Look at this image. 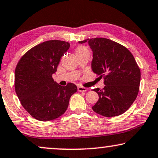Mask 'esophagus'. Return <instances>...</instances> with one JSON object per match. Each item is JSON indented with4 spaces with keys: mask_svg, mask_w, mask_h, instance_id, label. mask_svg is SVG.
Wrapping results in <instances>:
<instances>
[{
    "mask_svg": "<svg viewBox=\"0 0 158 158\" xmlns=\"http://www.w3.org/2000/svg\"><path fill=\"white\" fill-rule=\"evenodd\" d=\"M77 89H78V91L79 92H86L87 90V88H86V87H82V86H79V87H78V88H77Z\"/></svg>",
    "mask_w": 158,
    "mask_h": 158,
    "instance_id": "34e87169",
    "label": "esophagus"
}]
</instances>
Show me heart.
I'll return each mask as SVG.
<instances>
[{
	"label": "heart",
	"instance_id": "b5f03b06",
	"mask_svg": "<svg viewBox=\"0 0 158 158\" xmlns=\"http://www.w3.org/2000/svg\"><path fill=\"white\" fill-rule=\"evenodd\" d=\"M89 53V50L88 49V48L86 47V46H79L77 49H76V54L77 56L79 55L83 54V53Z\"/></svg>",
	"mask_w": 158,
	"mask_h": 158
}]
</instances>
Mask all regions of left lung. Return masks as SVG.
Listing matches in <instances>:
<instances>
[{
	"instance_id": "8db88e82",
	"label": "left lung",
	"mask_w": 158,
	"mask_h": 158,
	"mask_svg": "<svg viewBox=\"0 0 158 158\" xmlns=\"http://www.w3.org/2000/svg\"><path fill=\"white\" fill-rule=\"evenodd\" d=\"M92 51V70L104 77L103 89H93L99 100L92 110L102 116L121 115L130 108L137 97L141 79L140 69L133 55L124 46L109 39L88 38Z\"/></svg>"
}]
</instances>
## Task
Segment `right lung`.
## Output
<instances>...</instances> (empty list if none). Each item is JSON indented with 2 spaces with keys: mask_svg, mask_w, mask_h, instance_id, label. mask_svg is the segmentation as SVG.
I'll list each match as a JSON object with an SVG mask.
<instances>
[{
  "mask_svg": "<svg viewBox=\"0 0 158 158\" xmlns=\"http://www.w3.org/2000/svg\"><path fill=\"white\" fill-rule=\"evenodd\" d=\"M69 47L68 42H44L27 52L16 67V93L25 110L38 121H49L62 115L77 91L74 84L63 87L52 78Z\"/></svg>",
  "mask_w": 158,
  "mask_h": 158,
  "instance_id": "1",
  "label": "right lung"
}]
</instances>
